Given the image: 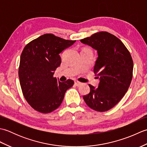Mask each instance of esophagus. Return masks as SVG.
<instances>
[{
  "instance_id": "34e87169",
  "label": "esophagus",
  "mask_w": 147,
  "mask_h": 147,
  "mask_svg": "<svg viewBox=\"0 0 147 147\" xmlns=\"http://www.w3.org/2000/svg\"><path fill=\"white\" fill-rule=\"evenodd\" d=\"M74 85H75L77 86H80V85H82V83L78 82V81H76V82H74Z\"/></svg>"
}]
</instances>
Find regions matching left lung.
Returning a JSON list of instances; mask_svg holds the SVG:
<instances>
[{"mask_svg": "<svg viewBox=\"0 0 147 147\" xmlns=\"http://www.w3.org/2000/svg\"><path fill=\"white\" fill-rule=\"evenodd\" d=\"M81 42L97 51L93 72L99 78L98 88L89 85L83 96L89 107L105 112L114 107L128 90L133 78V61L129 52L116 36L106 32L93 34Z\"/></svg>", "mask_w": 147, "mask_h": 147, "instance_id": "1", "label": "left lung"}]
</instances>
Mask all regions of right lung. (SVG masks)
I'll list each match as a JSON object with an SVG mask.
<instances>
[{
  "label": "right lung",
  "mask_w": 147,
  "mask_h": 147,
  "mask_svg": "<svg viewBox=\"0 0 147 147\" xmlns=\"http://www.w3.org/2000/svg\"><path fill=\"white\" fill-rule=\"evenodd\" d=\"M75 42L47 33L24 47L19 78L24 98L35 111L43 114L54 111L61 105L66 90L73 86V80L57 82L54 74L61 63L59 54Z\"/></svg>",
  "instance_id": "add662e5"
}]
</instances>
